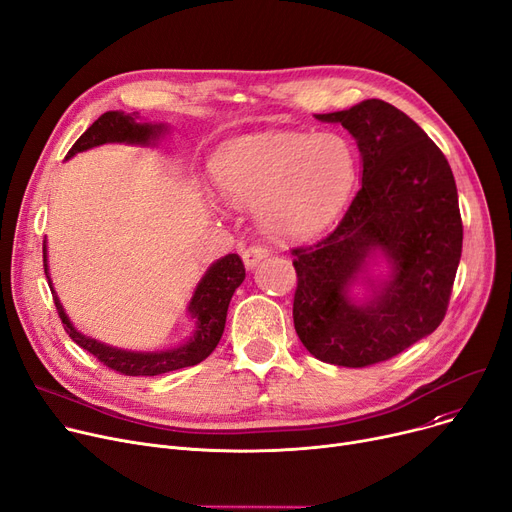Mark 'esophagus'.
<instances>
[{
    "label": "esophagus",
    "mask_w": 512,
    "mask_h": 512,
    "mask_svg": "<svg viewBox=\"0 0 512 512\" xmlns=\"http://www.w3.org/2000/svg\"><path fill=\"white\" fill-rule=\"evenodd\" d=\"M267 253H270V249H267L265 245H251V247H247L245 251H242V261H245V265L249 267V270H253V267L263 257H267Z\"/></svg>",
    "instance_id": "1"
}]
</instances>
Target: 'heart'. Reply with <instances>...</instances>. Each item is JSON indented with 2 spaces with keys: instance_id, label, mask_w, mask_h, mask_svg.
Instances as JSON below:
<instances>
[{
  "instance_id": "obj_1",
  "label": "heart",
  "mask_w": 512,
  "mask_h": 512,
  "mask_svg": "<svg viewBox=\"0 0 512 512\" xmlns=\"http://www.w3.org/2000/svg\"><path fill=\"white\" fill-rule=\"evenodd\" d=\"M220 193L257 207L265 230L299 240L324 230L359 176L357 151L338 132H265L226 143L211 161Z\"/></svg>"
}]
</instances>
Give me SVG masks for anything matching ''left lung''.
<instances>
[{"mask_svg": "<svg viewBox=\"0 0 512 512\" xmlns=\"http://www.w3.org/2000/svg\"><path fill=\"white\" fill-rule=\"evenodd\" d=\"M315 118L353 134L363 178L338 226L292 249L294 330L315 359L367 367L442 324L463 251L459 195L444 153L394 105L365 99ZM373 250L385 253L393 276L357 306L347 286Z\"/></svg>", "mask_w": 512, "mask_h": 512, "instance_id": "left-lung-1", "label": "left lung"}]
</instances>
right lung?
<instances>
[{
    "label": "right lung",
    "instance_id": "add662e5",
    "mask_svg": "<svg viewBox=\"0 0 512 512\" xmlns=\"http://www.w3.org/2000/svg\"><path fill=\"white\" fill-rule=\"evenodd\" d=\"M161 132H164V124H147V122L139 124L137 116H130L124 112H105L83 134H80V139L72 145L66 157H72L78 151H85L103 143L149 145L159 137ZM43 263H45V276L49 280L45 247H43ZM242 280H245V265H242V259L236 253H230L215 261L207 270V274L201 278L191 299V305H188V313L193 315L197 324L193 338L182 346L170 348V351H157V353L122 351V348L107 346L89 336H83L70 324V319L64 313L56 292H53V303H56L66 334L80 348H85V351H89L97 361H101L105 367H110L122 375H159V373H168L182 367H193L213 353V348L218 346L224 334L230 299L234 290L242 284ZM49 288H51V280H49Z\"/></svg>",
    "mask_w": 512,
    "mask_h": 512
}]
</instances>
